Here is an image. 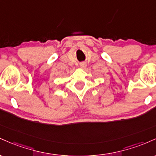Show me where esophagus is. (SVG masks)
Instances as JSON below:
<instances>
[{
  "instance_id": "esophagus-1",
  "label": "esophagus",
  "mask_w": 156,
  "mask_h": 156,
  "mask_svg": "<svg viewBox=\"0 0 156 156\" xmlns=\"http://www.w3.org/2000/svg\"><path fill=\"white\" fill-rule=\"evenodd\" d=\"M85 67H86V64H85V62H83V63L80 64V68H81V69H85Z\"/></svg>"
}]
</instances>
